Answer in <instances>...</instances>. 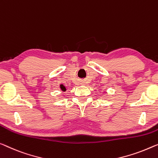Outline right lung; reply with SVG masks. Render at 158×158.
<instances>
[{
	"mask_svg": "<svg viewBox=\"0 0 158 158\" xmlns=\"http://www.w3.org/2000/svg\"><path fill=\"white\" fill-rule=\"evenodd\" d=\"M60 88H61V89H62V91H64L66 90V88L63 85H60Z\"/></svg>",
	"mask_w": 158,
	"mask_h": 158,
	"instance_id": "obj_1",
	"label": "right lung"
}]
</instances>
